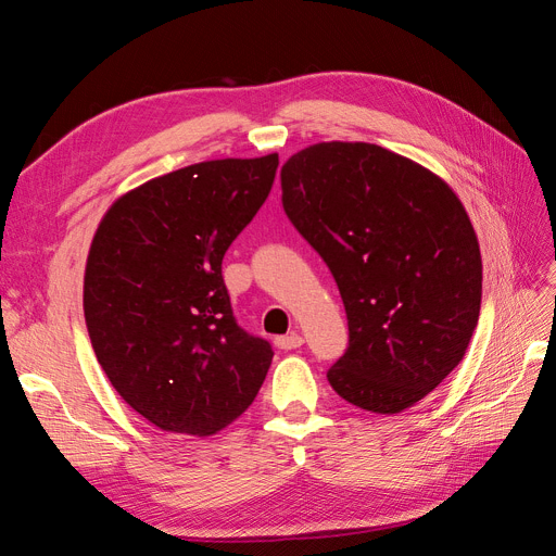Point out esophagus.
Wrapping results in <instances>:
<instances>
[{
  "mask_svg": "<svg viewBox=\"0 0 556 556\" xmlns=\"http://www.w3.org/2000/svg\"><path fill=\"white\" fill-rule=\"evenodd\" d=\"M280 350H296L304 345V339H301L299 333H290V336H278V339L274 341Z\"/></svg>",
  "mask_w": 556,
  "mask_h": 556,
  "instance_id": "1",
  "label": "esophagus"
}]
</instances>
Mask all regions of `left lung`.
<instances>
[{"mask_svg": "<svg viewBox=\"0 0 556 556\" xmlns=\"http://www.w3.org/2000/svg\"><path fill=\"white\" fill-rule=\"evenodd\" d=\"M280 188L345 306L333 392L380 415L415 406L464 359L480 315V245L459 197L422 164L362 141L299 150Z\"/></svg>", "mask_w": 556, "mask_h": 556, "instance_id": "8db88e82", "label": "left lung"}]
</instances>
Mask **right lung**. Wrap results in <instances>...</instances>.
I'll return each mask as SVG.
<instances>
[{"label": "right lung", "instance_id": "add662e5", "mask_svg": "<svg viewBox=\"0 0 556 556\" xmlns=\"http://www.w3.org/2000/svg\"><path fill=\"white\" fill-rule=\"evenodd\" d=\"M278 155L211 160L153 178L106 211L83 311L115 392L150 425L211 435L255 401L274 359L231 313L223 257L262 208Z\"/></svg>", "mask_w": 556, "mask_h": 556}]
</instances>
